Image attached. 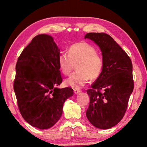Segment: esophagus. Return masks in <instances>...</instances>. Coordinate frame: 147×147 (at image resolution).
<instances>
[{
    "mask_svg": "<svg viewBox=\"0 0 147 147\" xmlns=\"http://www.w3.org/2000/svg\"><path fill=\"white\" fill-rule=\"evenodd\" d=\"M73 90H74V93H75V94H78V93H80V92H81V90H79V89H76V88H74Z\"/></svg>",
    "mask_w": 147,
    "mask_h": 147,
    "instance_id": "34e87169",
    "label": "esophagus"
}]
</instances>
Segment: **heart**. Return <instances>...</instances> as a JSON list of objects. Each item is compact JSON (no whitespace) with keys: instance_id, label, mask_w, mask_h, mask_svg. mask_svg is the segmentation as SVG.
Listing matches in <instances>:
<instances>
[{"instance_id":"1","label":"heart","mask_w":147,"mask_h":147,"mask_svg":"<svg viewBox=\"0 0 147 147\" xmlns=\"http://www.w3.org/2000/svg\"><path fill=\"white\" fill-rule=\"evenodd\" d=\"M74 72L65 80L68 86L78 89L91 80L97 79L104 67V61L97 54L96 49L86 42H80L71 45L67 53H61L58 57V64L62 73L68 75L76 64Z\"/></svg>"}]
</instances>
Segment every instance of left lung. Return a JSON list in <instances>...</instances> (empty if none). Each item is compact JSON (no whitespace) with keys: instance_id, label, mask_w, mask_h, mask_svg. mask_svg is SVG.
I'll return each mask as SVG.
<instances>
[{"instance_id":"1","label":"left lung","mask_w":147,"mask_h":147,"mask_svg":"<svg viewBox=\"0 0 147 147\" xmlns=\"http://www.w3.org/2000/svg\"><path fill=\"white\" fill-rule=\"evenodd\" d=\"M85 38L99 46L104 61L100 75L87 90L90 101L86 117L97 128L109 129L123 118L133 91L131 60L108 34L88 33Z\"/></svg>"}]
</instances>
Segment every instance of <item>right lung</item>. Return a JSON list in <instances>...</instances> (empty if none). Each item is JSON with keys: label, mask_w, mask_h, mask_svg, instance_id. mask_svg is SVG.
<instances>
[{"label": "right lung", "mask_w": 147, "mask_h": 147, "mask_svg": "<svg viewBox=\"0 0 147 147\" xmlns=\"http://www.w3.org/2000/svg\"><path fill=\"white\" fill-rule=\"evenodd\" d=\"M60 50L52 37L35 36L21 52L16 65L14 90L22 117L40 129L53 126L61 118L63 104L73 95L62 82L58 64Z\"/></svg>", "instance_id": "right-lung-1"}]
</instances>
